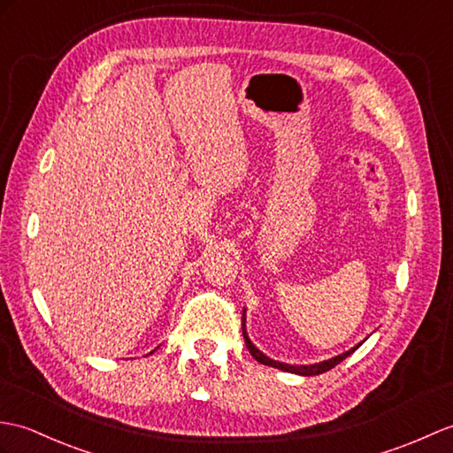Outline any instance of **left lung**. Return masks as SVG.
I'll return each mask as SVG.
<instances>
[{
  "instance_id": "obj_1",
  "label": "left lung",
  "mask_w": 453,
  "mask_h": 453,
  "mask_svg": "<svg viewBox=\"0 0 453 453\" xmlns=\"http://www.w3.org/2000/svg\"><path fill=\"white\" fill-rule=\"evenodd\" d=\"M243 338H245V343H247V349L250 351V355L255 357V359H257L258 363L266 365V366H274V369H280V371H283V372L301 374V376H314V374H322V372H326V371L334 369L335 365H340V363H342L343 359H347V357H349L353 351L359 349V347H361L363 342H365V340H363L361 343H357L355 347H351L349 351H343L342 355H335V357H332V359H326V361L314 363V365H288V363H280V361L270 359L268 355L262 353V351L258 349V347L250 342L249 334H247V328H245V312H243Z\"/></svg>"
}]
</instances>
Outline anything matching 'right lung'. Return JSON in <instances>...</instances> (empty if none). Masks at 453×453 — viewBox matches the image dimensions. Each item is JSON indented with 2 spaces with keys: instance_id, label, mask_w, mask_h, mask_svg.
Here are the masks:
<instances>
[{
  "instance_id": "obj_1",
  "label": "right lung",
  "mask_w": 453,
  "mask_h": 453,
  "mask_svg": "<svg viewBox=\"0 0 453 453\" xmlns=\"http://www.w3.org/2000/svg\"><path fill=\"white\" fill-rule=\"evenodd\" d=\"M150 353H152V351H150Z\"/></svg>"
}]
</instances>
